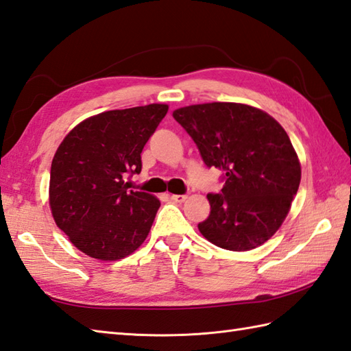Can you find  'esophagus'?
<instances>
[{
  "label": "esophagus",
  "instance_id": "34e87169",
  "mask_svg": "<svg viewBox=\"0 0 351 351\" xmlns=\"http://www.w3.org/2000/svg\"><path fill=\"white\" fill-rule=\"evenodd\" d=\"M169 198L173 199L174 202H184L186 199H188V195H186V193H183V195H176V193H173V195H171Z\"/></svg>",
  "mask_w": 351,
  "mask_h": 351
}]
</instances>
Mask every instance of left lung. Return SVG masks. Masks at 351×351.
I'll return each instance as SVG.
<instances>
[{"label":"left lung","instance_id":"obj_1","mask_svg":"<svg viewBox=\"0 0 351 351\" xmlns=\"http://www.w3.org/2000/svg\"><path fill=\"white\" fill-rule=\"evenodd\" d=\"M173 117L206 165L223 171V188L207 195L210 215L198 223L201 234L228 251L267 241L287 217L302 174L281 124L258 108L231 102L184 106Z\"/></svg>","mask_w":351,"mask_h":351}]
</instances>
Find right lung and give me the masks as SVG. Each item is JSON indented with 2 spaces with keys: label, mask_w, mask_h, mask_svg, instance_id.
<instances>
[{
  "label": "right lung",
  "mask_w": 351,
  "mask_h": 351,
  "mask_svg": "<svg viewBox=\"0 0 351 351\" xmlns=\"http://www.w3.org/2000/svg\"><path fill=\"white\" fill-rule=\"evenodd\" d=\"M168 105L115 110L69 132L51 165L49 206L70 241L93 258L115 261L144 243L160 207L145 192L129 191L141 173V153Z\"/></svg>",
  "instance_id": "right-lung-1"
}]
</instances>
